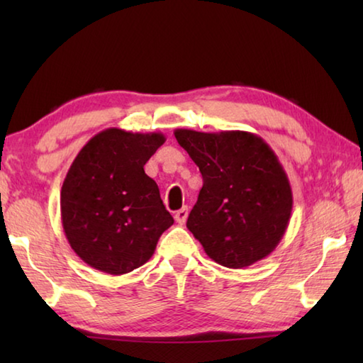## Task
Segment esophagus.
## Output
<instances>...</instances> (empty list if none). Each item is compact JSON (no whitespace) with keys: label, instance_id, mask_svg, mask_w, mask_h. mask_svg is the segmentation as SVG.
<instances>
[{"label":"esophagus","instance_id":"34e87169","mask_svg":"<svg viewBox=\"0 0 363 363\" xmlns=\"http://www.w3.org/2000/svg\"><path fill=\"white\" fill-rule=\"evenodd\" d=\"M187 216H189V210H187V206H184V208H181L179 211H176V214H174V219H176V223L177 224H186V220H187Z\"/></svg>","mask_w":363,"mask_h":363}]
</instances>
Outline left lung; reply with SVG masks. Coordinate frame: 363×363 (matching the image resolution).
<instances>
[{
	"instance_id": "obj_1",
	"label": "left lung",
	"mask_w": 363,
	"mask_h": 363,
	"mask_svg": "<svg viewBox=\"0 0 363 363\" xmlns=\"http://www.w3.org/2000/svg\"><path fill=\"white\" fill-rule=\"evenodd\" d=\"M203 187L187 229L214 262L248 267L277 248L290 223L293 194L277 155L247 131L176 130Z\"/></svg>"
}]
</instances>
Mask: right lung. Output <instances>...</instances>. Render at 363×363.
Wrapping results in <instances>:
<instances>
[{"label": "right lung", "mask_w": 363, "mask_h": 363, "mask_svg": "<svg viewBox=\"0 0 363 363\" xmlns=\"http://www.w3.org/2000/svg\"><path fill=\"white\" fill-rule=\"evenodd\" d=\"M162 133L107 128L91 138L60 190V214L72 250L93 269L123 275L150 259L174 219L144 164Z\"/></svg>", "instance_id": "add662e5"}]
</instances>
